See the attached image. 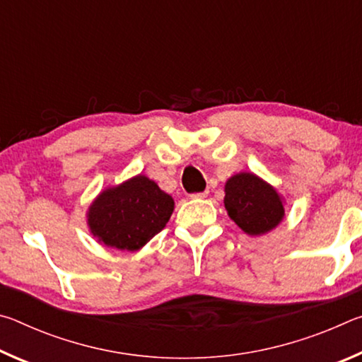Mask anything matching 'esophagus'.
Here are the masks:
<instances>
[{
  "label": "esophagus",
  "mask_w": 362,
  "mask_h": 362,
  "mask_svg": "<svg viewBox=\"0 0 362 362\" xmlns=\"http://www.w3.org/2000/svg\"><path fill=\"white\" fill-rule=\"evenodd\" d=\"M207 193H209V192H207V189H206V192H201V193H193L192 194V199H204L206 196H207Z\"/></svg>",
  "instance_id": "34e87169"
}]
</instances>
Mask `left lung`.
I'll use <instances>...</instances> for the list:
<instances>
[{
    "label": "left lung",
    "mask_w": 362,
    "mask_h": 362,
    "mask_svg": "<svg viewBox=\"0 0 362 362\" xmlns=\"http://www.w3.org/2000/svg\"><path fill=\"white\" fill-rule=\"evenodd\" d=\"M225 209L250 236L272 231L284 218V203L269 183L250 173L233 175L225 183Z\"/></svg>",
    "instance_id": "left-lung-1"
}]
</instances>
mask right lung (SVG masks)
Instances as JSON below:
<instances>
[{"instance_id":"right-lung-1","label":"right lung","mask_w":362,"mask_h":362,"mask_svg":"<svg viewBox=\"0 0 362 362\" xmlns=\"http://www.w3.org/2000/svg\"><path fill=\"white\" fill-rule=\"evenodd\" d=\"M173 212V196L140 174L103 189L89 206L88 225L99 243L134 252L166 226Z\"/></svg>"}]
</instances>
